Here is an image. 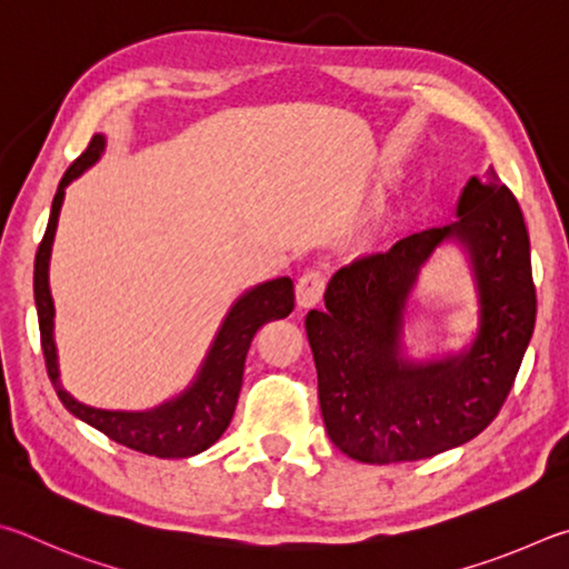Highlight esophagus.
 Returning <instances> with one entry per match:
<instances>
[{
    "instance_id": "esophagus-1",
    "label": "esophagus",
    "mask_w": 569,
    "mask_h": 569,
    "mask_svg": "<svg viewBox=\"0 0 569 569\" xmlns=\"http://www.w3.org/2000/svg\"><path fill=\"white\" fill-rule=\"evenodd\" d=\"M327 287V274L322 269H307V272L297 279V305L300 307H315L322 300Z\"/></svg>"
}]
</instances>
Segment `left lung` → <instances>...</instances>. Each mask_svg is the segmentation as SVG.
<instances>
[{
	"label": "left lung",
	"mask_w": 569,
	"mask_h": 569,
	"mask_svg": "<svg viewBox=\"0 0 569 569\" xmlns=\"http://www.w3.org/2000/svg\"><path fill=\"white\" fill-rule=\"evenodd\" d=\"M457 217L345 264L325 310L307 315L327 435L355 460L412 462L470 442L512 390L537 315L522 209L490 167L467 182ZM447 236L471 249L481 332L470 353L412 366L399 357L406 295Z\"/></svg>",
	"instance_id": "1"
}]
</instances>
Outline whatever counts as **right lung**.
<instances>
[{
  "label": "right lung",
  "instance_id": "add662e5",
  "mask_svg": "<svg viewBox=\"0 0 569 569\" xmlns=\"http://www.w3.org/2000/svg\"><path fill=\"white\" fill-rule=\"evenodd\" d=\"M102 149L104 137L94 134L89 139L84 152L69 164L62 182L57 187L47 232L42 237V242H39L34 257V302L39 315V337H42L47 375L67 410L79 417V420H84L87 425L97 427L99 432L107 435L109 440H114L117 445H124L129 450L152 457H167V460L169 457L197 455L207 450L209 445H214L229 427V422H232L239 390H242L244 360L259 327L272 320H282V317L295 310L292 279L279 277L272 279V282L259 284L254 290H249L242 300L229 310L222 330H219L212 350L207 355L202 372H199L197 382L189 387L179 400L157 407L152 412H107L77 402L74 397L67 395L64 387L59 385L57 352L52 340L54 305L52 295H49L47 269L49 252H52L57 217L64 199V187L72 182L74 177L82 174L89 164H94L99 154H102Z\"/></svg>",
  "mask_w": 569,
  "mask_h": 569
}]
</instances>
